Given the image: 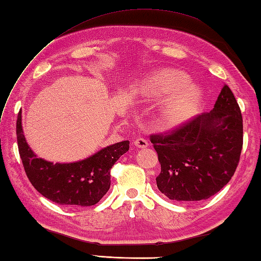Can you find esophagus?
<instances>
[{
	"instance_id": "34e87169",
	"label": "esophagus",
	"mask_w": 261,
	"mask_h": 261,
	"mask_svg": "<svg viewBox=\"0 0 261 261\" xmlns=\"http://www.w3.org/2000/svg\"><path fill=\"white\" fill-rule=\"evenodd\" d=\"M134 143H135V146L137 148L143 149V148H147L148 147V141L146 139H143V138H138V139L135 140Z\"/></svg>"
}]
</instances>
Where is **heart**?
Instances as JSON below:
<instances>
[{"label": "heart", "mask_w": 261, "mask_h": 261, "mask_svg": "<svg viewBox=\"0 0 261 261\" xmlns=\"http://www.w3.org/2000/svg\"><path fill=\"white\" fill-rule=\"evenodd\" d=\"M190 82L188 75L180 70L162 69L148 76L141 85L143 98L156 101L168 96L159 111V120L165 126L182 125L196 114L203 92Z\"/></svg>", "instance_id": "b5f03b06"}]
</instances>
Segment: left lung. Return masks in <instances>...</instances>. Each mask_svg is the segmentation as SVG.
I'll list each match as a JSON object with an SVG mask.
<instances>
[{
    "label": "left lung",
    "mask_w": 261,
    "mask_h": 261,
    "mask_svg": "<svg viewBox=\"0 0 261 261\" xmlns=\"http://www.w3.org/2000/svg\"><path fill=\"white\" fill-rule=\"evenodd\" d=\"M150 140L162 166L156 180L164 195L180 202L213 196L233 176L242 150V115L233 93L224 85L212 111Z\"/></svg>",
    "instance_id": "8db88e82"
}]
</instances>
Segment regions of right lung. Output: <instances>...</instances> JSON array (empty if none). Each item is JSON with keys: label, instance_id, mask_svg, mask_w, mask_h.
Returning <instances> with one entry per match:
<instances>
[{"label": "right lung", "instance_id": "1", "mask_svg": "<svg viewBox=\"0 0 261 261\" xmlns=\"http://www.w3.org/2000/svg\"><path fill=\"white\" fill-rule=\"evenodd\" d=\"M21 111L16 121L19 153L32 186L50 201L69 206H92L111 185L110 170L122 154L129 150L125 140L105 147L91 157L68 164H54L36 153L27 143L22 129Z\"/></svg>", "mask_w": 261, "mask_h": 261}]
</instances>
